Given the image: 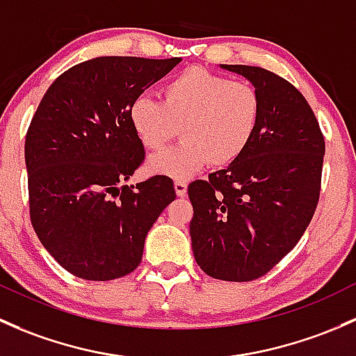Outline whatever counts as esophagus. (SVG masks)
I'll list each match as a JSON object with an SVG mask.
<instances>
[{
  "mask_svg": "<svg viewBox=\"0 0 356 356\" xmlns=\"http://www.w3.org/2000/svg\"><path fill=\"white\" fill-rule=\"evenodd\" d=\"M175 192H177L178 197H185L186 195V183L185 181H175Z\"/></svg>",
  "mask_w": 356,
  "mask_h": 356,
  "instance_id": "1",
  "label": "esophagus"
}]
</instances>
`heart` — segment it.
I'll return each instance as SVG.
<instances>
[{
	"instance_id": "obj_1",
	"label": "heart",
	"mask_w": 356,
	"mask_h": 356,
	"mask_svg": "<svg viewBox=\"0 0 356 356\" xmlns=\"http://www.w3.org/2000/svg\"><path fill=\"white\" fill-rule=\"evenodd\" d=\"M161 97L134 99L128 120L138 142L152 152L166 147L181 128V144L147 163L151 173L179 181L207 163L225 168L240 159L262 116V99L254 86L204 68H188L168 80Z\"/></svg>"
}]
</instances>
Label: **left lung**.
I'll return each mask as SVG.
<instances>
[{"instance_id": "obj_1", "label": "left lung", "mask_w": 356, "mask_h": 356, "mask_svg": "<svg viewBox=\"0 0 356 356\" xmlns=\"http://www.w3.org/2000/svg\"><path fill=\"white\" fill-rule=\"evenodd\" d=\"M219 67L259 90L262 116L240 159L188 186L190 238L205 274L243 283L269 273L305 233L325 145L312 108L288 80L260 67Z\"/></svg>"}]
</instances>
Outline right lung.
<instances>
[{
    "label": "right lung",
    "instance_id": "add662e5",
    "mask_svg": "<svg viewBox=\"0 0 356 356\" xmlns=\"http://www.w3.org/2000/svg\"><path fill=\"white\" fill-rule=\"evenodd\" d=\"M179 61L94 58L44 94L25 138L31 221L73 276L109 281L137 269L149 229L177 199L168 177L124 183L145 156L128 120L131 101Z\"/></svg>",
    "mask_w": 356,
    "mask_h": 356
}]
</instances>
